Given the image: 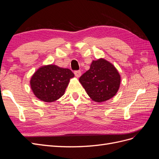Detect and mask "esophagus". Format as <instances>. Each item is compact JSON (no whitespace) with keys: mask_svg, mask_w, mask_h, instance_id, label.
<instances>
[{"mask_svg":"<svg viewBox=\"0 0 159 159\" xmlns=\"http://www.w3.org/2000/svg\"><path fill=\"white\" fill-rule=\"evenodd\" d=\"M74 74L77 78H80V77L81 75V72L80 70H77L74 71Z\"/></svg>","mask_w":159,"mask_h":159,"instance_id":"34e87169","label":"esophagus"}]
</instances>
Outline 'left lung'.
<instances>
[{
	"instance_id": "obj_1",
	"label": "left lung",
	"mask_w": 159,
	"mask_h": 159,
	"mask_svg": "<svg viewBox=\"0 0 159 159\" xmlns=\"http://www.w3.org/2000/svg\"><path fill=\"white\" fill-rule=\"evenodd\" d=\"M86 92L94 102H105L117 93L121 77L117 69L104 59L93 61L90 68L79 79Z\"/></svg>"
}]
</instances>
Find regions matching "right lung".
Returning <instances> with one entry per match:
<instances>
[{
    "mask_svg": "<svg viewBox=\"0 0 159 159\" xmlns=\"http://www.w3.org/2000/svg\"><path fill=\"white\" fill-rule=\"evenodd\" d=\"M74 74L70 70L55 65L41 67L32 77L31 89L36 97L45 102H52L64 94L70 78Z\"/></svg>",
    "mask_w": 159,
    "mask_h": 159,
    "instance_id": "obj_1",
    "label": "right lung"
}]
</instances>
